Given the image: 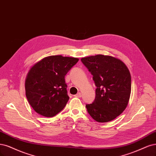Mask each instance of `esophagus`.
I'll use <instances>...</instances> for the list:
<instances>
[{
    "label": "esophagus",
    "instance_id": "1",
    "mask_svg": "<svg viewBox=\"0 0 156 156\" xmlns=\"http://www.w3.org/2000/svg\"><path fill=\"white\" fill-rule=\"evenodd\" d=\"M81 96H82V94H81V93H80V92H79L78 94H77L76 95H74V97H76V98H81Z\"/></svg>",
    "mask_w": 156,
    "mask_h": 156
}]
</instances>
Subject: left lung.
I'll use <instances>...</instances> for the list:
<instances>
[{"mask_svg": "<svg viewBox=\"0 0 156 156\" xmlns=\"http://www.w3.org/2000/svg\"><path fill=\"white\" fill-rule=\"evenodd\" d=\"M81 61L92 73L97 87L93 103L86 105L88 114L99 122L114 120L126 109L130 99L129 69L119 58L109 55L89 56Z\"/></svg>", "mask_w": 156, "mask_h": 156, "instance_id": "1", "label": "left lung"}]
</instances>
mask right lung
I'll return each instance as SVG.
<instances>
[{"label": "right lung", "mask_w": 156, "mask_h": 156, "mask_svg": "<svg viewBox=\"0 0 156 156\" xmlns=\"http://www.w3.org/2000/svg\"><path fill=\"white\" fill-rule=\"evenodd\" d=\"M78 61L75 57L51 55L31 67L25 80L26 95L37 113L51 117L64 108L69 100L64 77Z\"/></svg>", "instance_id": "right-lung-1"}]
</instances>
